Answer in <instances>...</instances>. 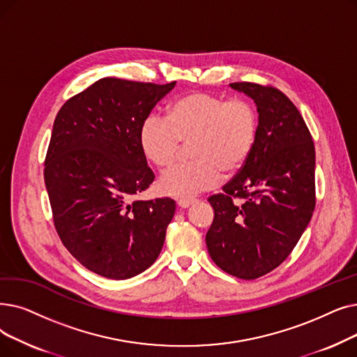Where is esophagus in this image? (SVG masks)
Instances as JSON below:
<instances>
[{
    "instance_id": "esophagus-1",
    "label": "esophagus",
    "mask_w": 357,
    "mask_h": 357,
    "mask_svg": "<svg viewBox=\"0 0 357 357\" xmlns=\"http://www.w3.org/2000/svg\"><path fill=\"white\" fill-rule=\"evenodd\" d=\"M197 199H194V198H181V199H178V206L181 207V208H187V207H190L191 204H194Z\"/></svg>"
}]
</instances>
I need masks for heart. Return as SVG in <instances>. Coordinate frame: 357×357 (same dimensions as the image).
<instances>
[{
	"mask_svg": "<svg viewBox=\"0 0 357 357\" xmlns=\"http://www.w3.org/2000/svg\"><path fill=\"white\" fill-rule=\"evenodd\" d=\"M258 132L252 103L194 91L172 102L167 118L146 116L138 140L144 156L158 167L172 165L183 143L191 144L192 160L174 166L160 178L165 194L188 198L215 188L223 175L241 172L255 150Z\"/></svg>",
	"mask_w": 357,
	"mask_h": 357,
	"instance_id": "obj_1",
	"label": "heart"
}]
</instances>
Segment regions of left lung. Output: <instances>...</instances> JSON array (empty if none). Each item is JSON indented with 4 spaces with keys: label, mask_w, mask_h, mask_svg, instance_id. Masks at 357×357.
<instances>
[{
    "label": "left lung",
    "mask_w": 357,
    "mask_h": 357,
    "mask_svg": "<svg viewBox=\"0 0 357 357\" xmlns=\"http://www.w3.org/2000/svg\"><path fill=\"white\" fill-rule=\"evenodd\" d=\"M230 86L257 103L259 132L246 166L208 203L206 235L215 266L243 280L277 268L299 242L315 208V147L298 107L282 90L250 82Z\"/></svg>",
    "instance_id": "8db88e82"
}]
</instances>
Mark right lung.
I'll list each match as a JSON object with an SVG mask.
<instances>
[{"label": "right lung", "mask_w": 357, "mask_h": 357, "mask_svg": "<svg viewBox=\"0 0 357 357\" xmlns=\"http://www.w3.org/2000/svg\"><path fill=\"white\" fill-rule=\"evenodd\" d=\"M175 84L105 77L56 114L43 169L54 225L70 254L106 278L147 270L175 214L172 198L135 199L154 181L138 131Z\"/></svg>", "instance_id": "obj_1"}]
</instances>
